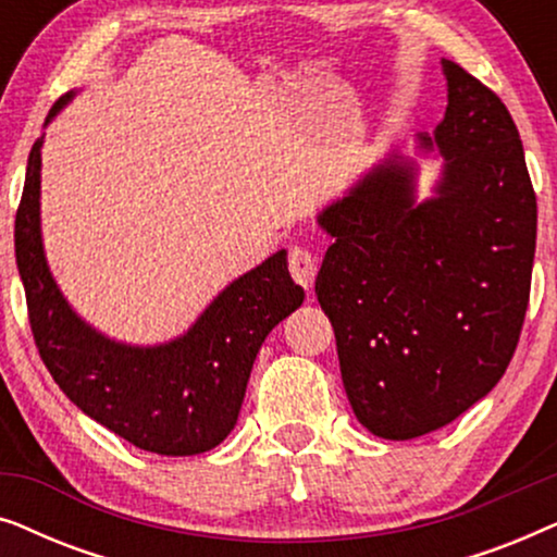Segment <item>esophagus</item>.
Here are the masks:
<instances>
[{
	"label": "esophagus",
	"mask_w": 557,
	"mask_h": 557,
	"mask_svg": "<svg viewBox=\"0 0 557 557\" xmlns=\"http://www.w3.org/2000/svg\"><path fill=\"white\" fill-rule=\"evenodd\" d=\"M288 271H292L294 281L304 288H311L314 286V278H317V258L311 250L301 248V246H294L288 250Z\"/></svg>",
	"instance_id": "obj_1"
}]
</instances>
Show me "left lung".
Here are the masks:
<instances>
[{"mask_svg": "<svg viewBox=\"0 0 557 557\" xmlns=\"http://www.w3.org/2000/svg\"><path fill=\"white\" fill-rule=\"evenodd\" d=\"M444 121L418 134L441 157L418 200V162L391 151L317 215L332 238L317 299L337 337L357 421L387 441L444 429L512 360L530 301L537 202L507 106L441 60Z\"/></svg>", "mask_w": 557, "mask_h": 557, "instance_id": "left-lung-1", "label": "left lung"}]
</instances>
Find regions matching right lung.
<instances>
[{"instance_id":"right-lung-1","label":"right lung","mask_w":557,"mask_h":557,"mask_svg":"<svg viewBox=\"0 0 557 557\" xmlns=\"http://www.w3.org/2000/svg\"><path fill=\"white\" fill-rule=\"evenodd\" d=\"M73 96L75 90L52 106L45 126ZM42 141L45 134L27 159L14 256L45 368L83 413L136 448L162 456L210 451L238 423L263 339L304 301L286 250L231 281L180 337L149 347L106 337L67 304L45 258Z\"/></svg>"}]
</instances>
